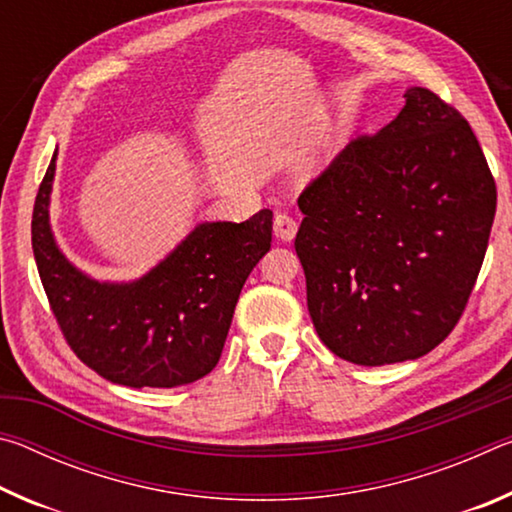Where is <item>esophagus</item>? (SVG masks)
Segmentation results:
<instances>
[{
  "mask_svg": "<svg viewBox=\"0 0 512 512\" xmlns=\"http://www.w3.org/2000/svg\"><path fill=\"white\" fill-rule=\"evenodd\" d=\"M273 232H275V237L280 239V241H291L293 237H296V232H298V223L293 221L289 214H275Z\"/></svg>",
  "mask_w": 512,
  "mask_h": 512,
  "instance_id": "34e87169",
  "label": "esophagus"
}]
</instances>
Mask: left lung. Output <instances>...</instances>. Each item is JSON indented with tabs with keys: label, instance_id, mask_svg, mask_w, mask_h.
I'll list each match as a JSON object with an SVG mask.
<instances>
[{
	"label": "left lung",
	"instance_id": "1",
	"mask_svg": "<svg viewBox=\"0 0 512 512\" xmlns=\"http://www.w3.org/2000/svg\"><path fill=\"white\" fill-rule=\"evenodd\" d=\"M350 142L298 198L296 253L314 327L336 357H424L461 318L481 271L497 187L463 115L427 88Z\"/></svg>",
	"mask_w": 512,
	"mask_h": 512
}]
</instances>
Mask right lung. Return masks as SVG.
<instances>
[{
    "instance_id": "obj_1",
    "label": "right lung",
    "mask_w": 512,
    "mask_h": 512,
    "mask_svg": "<svg viewBox=\"0 0 512 512\" xmlns=\"http://www.w3.org/2000/svg\"><path fill=\"white\" fill-rule=\"evenodd\" d=\"M51 155L33 205L31 244L54 316L83 363L112 384L176 388L219 363L248 275L271 250L273 212L244 223L203 221L144 275L97 280L76 266L51 230Z\"/></svg>"
}]
</instances>
